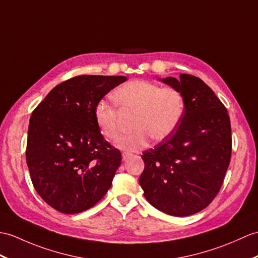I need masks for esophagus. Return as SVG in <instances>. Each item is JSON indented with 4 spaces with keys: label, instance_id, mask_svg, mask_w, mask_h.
<instances>
[{
    "label": "esophagus",
    "instance_id": "esophagus-1",
    "mask_svg": "<svg viewBox=\"0 0 258 258\" xmlns=\"http://www.w3.org/2000/svg\"><path fill=\"white\" fill-rule=\"evenodd\" d=\"M130 156H131V154H128V153H123V154H122V159H123V160H126Z\"/></svg>",
    "mask_w": 258,
    "mask_h": 258
}]
</instances>
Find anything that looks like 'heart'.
<instances>
[{
	"mask_svg": "<svg viewBox=\"0 0 258 258\" xmlns=\"http://www.w3.org/2000/svg\"><path fill=\"white\" fill-rule=\"evenodd\" d=\"M112 100L122 114L133 113L130 134L118 139L116 146L136 152L148 145L149 140L161 141L172 134L184 112V98L179 90L160 88L146 80L125 82L112 92ZM114 106L101 100L93 107V119L99 133L107 141L118 135V112Z\"/></svg>",
	"mask_w": 258,
	"mask_h": 258,
	"instance_id": "b5f03b06",
	"label": "heart"
}]
</instances>
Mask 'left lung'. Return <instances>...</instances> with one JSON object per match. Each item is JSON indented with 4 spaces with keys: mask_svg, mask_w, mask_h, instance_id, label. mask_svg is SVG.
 Masks as SVG:
<instances>
[{
    "mask_svg": "<svg viewBox=\"0 0 258 258\" xmlns=\"http://www.w3.org/2000/svg\"><path fill=\"white\" fill-rule=\"evenodd\" d=\"M158 80L182 93L184 112L171 135L143 153L140 184L159 211L187 217L210 205L222 185L232 152L230 117L199 78L181 74Z\"/></svg>",
    "mask_w": 258,
    "mask_h": 258,
    "instance_id": "8db88e82",
    "label": "left lung"
}]
</instances>
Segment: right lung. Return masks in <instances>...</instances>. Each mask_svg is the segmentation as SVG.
I'll return each mask as SVG.
<instances>
[{"label": "right lung", "instance_id": "right-lung-1", "mask_svg": "<svg viewBox=\"0 0 258 258\" xmlns=\"http://www.w3.org/2000/svg\"><path fill=\"white\" fill-rule=\"evenodd\" d=\"M125 80L123 76L71 78L53 88L34 110L27 166L37 194L57 211H86L110 189L122 156L99 133L93 107Z\"/></svg>", "mask_w": 258, "mask_h": 258}]
</instances>
